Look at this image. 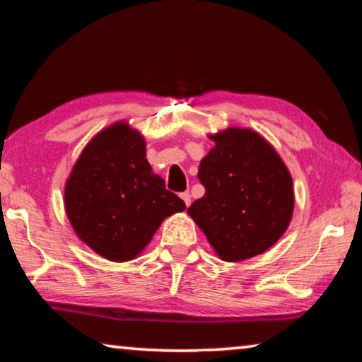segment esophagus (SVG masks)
I'll return each instance as SVG.
<instances>
[{
	"label": "esophagus",
	"mask_w": 362,
	"mask_h": 362,
	"mask_svg": "<svg viewBox=\"0 0 362 362\" xmlns=\"http://www.w3.org/2000/svg\"><path fill=\"white\" fill-rule=\"evenodd\" d=\"M180 198L183 199V203H185V204H187V207H188L189 204H192V194H189L188 192H185V193H182V194H180Z\"/></svg>",
	"instance_id": "esophagus-1"
}]
</instances>
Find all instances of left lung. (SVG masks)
Instances as JSON below:
<instances>
[{"label": "left lung", "mask_w": 362, "mask_h": 362, "mask_svg": "<svg viewBox=\"0 0 362 362\" xmlns=\"http://www.w3.org/2000/svg\"><path fill=\"white\" fill-rule=\"evenodd\" d=\"M216 146L199 164L203 198L188 214L225 262L265 252L289 226L292 177L272 145L250 129L211 136Z\"/></svg>", "instance_id": "1"}]
</instances>
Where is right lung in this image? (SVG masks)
<instances>
[{"label": "right lung", "mask_w": 362, "mask_h": 362, "mask_svg": "<svg viewBox=\"0 0 362 362\" xmlns=\"http://www.w3.org/2000/svg\"><path fill=\"white\" fill-rule=\"evenodd\" d=\"M145 158V140L127 122L97 134L65 187V211L76 235L112 262L136 259L166 217L185 211Z\"/></svg>", "instance_id": "add662e5"}]
</instances>
